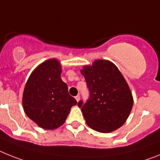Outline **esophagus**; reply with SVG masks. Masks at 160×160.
<instances>
[{"instance_id":"34e87169","label":"esophagus","mask_w":160,"mask_h":160,"mask_svg":"<svg viewBox=\"0 0 160 160\" xmlns=\"http://www.w3.org/2000/svg\"><path fill=\"white\" fill-rule=\"evenodd\" d=\"M75 98H76V101H77V102H78V101H80V95H77V96H76V97H75Z\"/></svg>"}]
</instances>
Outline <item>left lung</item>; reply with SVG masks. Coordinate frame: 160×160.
Here are the masks:
<instances>
[{
    "label": "left lung",
    "mask_w": 160,
    "mask_h": 160,
    "mask_svg": "<svg viewBox=\"0 0 160 160\" xmlns=\"http://www.w3.org/2000/svg\"><path fill=\"white\" fill-rule=\"evenodd\" d=\"M89 91L85 103L78 106L92 130L109 133L121 127L128 118L133 106V97L118 68L108 60H96L81 70Z\"/></svg>",
    "instance_id": "left-lung-1"
}]
</instances>
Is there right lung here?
Here are the masks:
<instances>
[{"mask_svg":"<svg viewBox=\"0 0 160 160\" xmlns=\"http://www.w3.org/2000/svg\"><path fill=\"white\" fill-rule=\"evenodd\" d=\"M61 66L55 59L45 61L32 72L26 82L22 105L25 113L45 130L63 124L70 109L77 104L60 78Z\"/></svg>","mask_w":160,"mask_h":160,"instance_id":"right-lung-1","label":"right lung"}]
</instances>
